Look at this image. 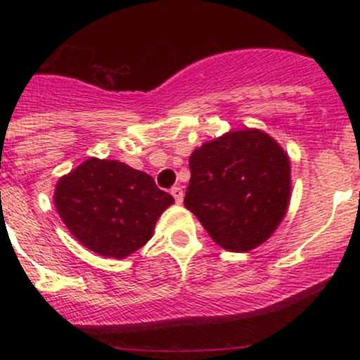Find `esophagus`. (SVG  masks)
<instances>
[{
  "label": "esophagus",
  "instance_id": "esophagus-1",
  "mask_svg": "<svg viewBox=\"0 0 360 360\" xmlns=\"http://www.w3.org/2000/svg\"><path fill=\"white\" fill-rule=\"evenodd\" d=\"M171 194H172V196H174V200H176L177 205L183 203L184 193H183V189L179 188V186H176V188H172V189H171Z\"/></svg>",
  "mask_w": 360,
  "mask_h": 360
}]
</instances>
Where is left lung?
I'll use <instances>...</instances> for the list:
<instances>
[{
	"instance_id": "8db88e82",
	"label": "left lung",
	"mask_w": 360,
	"mask_h": 360,
	"mask_svg": "<svg viewBox=\"0 0 360 360\" xmlns=\"http://www.w3.org/2000/svg\"><path fill=\"white\" fill-rule=\"evenodd\" d=\"M184 206L214 243L249 252L283 221L291 200V162L284 148L259 128L230 130L189 155Z\"/></svg>"
}]
</instances>
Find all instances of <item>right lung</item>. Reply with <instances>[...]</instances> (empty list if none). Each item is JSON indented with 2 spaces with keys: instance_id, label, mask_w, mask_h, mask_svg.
Returning a JSON list of instances; mask_svg holds the SVG:
<instances>
[{
  "instance_id": "right-lung-1",
  "label": "right lung",
  "mask_w": 360,
  "mask_h": 360,
  "mask_svg": "<svg viewBox=\"0 0 360 360\" xmlns=\"http://www.w3.org/2000/svg\"><path fill=\"white\" fill-rule=\"evenodd\" d=\"M172 203L174 198L147 172L98 157L62 176L53 191V205L72 237L111 259H125L146 245Z\"/></svg>"
}]
</instances>
